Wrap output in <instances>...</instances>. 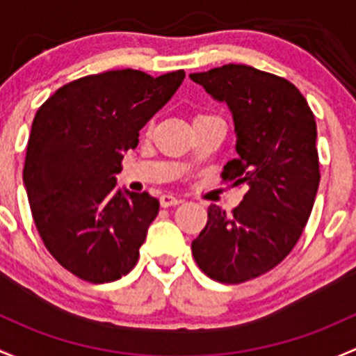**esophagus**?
<instances>
[{
    "label": "esophagus",
    "mask_w": 356,
    "mask_h": 356,
    "mask_svg": "<svg viewBox=\"0 0 356 356\" xmlns=\"http://www.w3.org/2000/svg\"><path fill=\"white\" fill-rule=\"evenodd\" d=\"M179 202H181V200L179 199H177V197H173V195H161V199H159V204H161V207H171V205H178Z\"/></svg>",
    "instance_id": "34e87169"
}]
</instances>
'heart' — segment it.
Instances as JSON below:
<instances>
[{
	"mask_svg": "<svg viewBox=\"0 0 356 356\" xmlns=\"http://www.w3.org/2000/svg\"><path fill=\"white\" fill-rule=\"evenodd\" d=\"M211 118H218V116L207 115V113H200V115L195 116V120H193V122H199V120H211Z\"/></svg>",
	"mask_w": 356,
	"mask_h": 356,
	"instance_id": "heart-1",
	"label": "heart"
}]
</instances>
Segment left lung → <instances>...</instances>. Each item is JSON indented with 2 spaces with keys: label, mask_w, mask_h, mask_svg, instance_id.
Listing matches in <instances>:
<instances>
[{
  "label": "left lung",
  "mask_w": 356,
  "mask_h": 356,
  "mask_svg": "<svg viewBox=\"0 0 356 356\" xmlns=\"http://www.w3.org/2000/svg\"><path fill=\"white\" fill-rule=\"evenodd\" d=\"M190 79L228 104L238 156L221 177L247 190L229 214L207 209L192 254L211 280L245 283L283 262L305 229L321 181L315 116L291 82L248 65H222Z\"/></svg>",
  "instance_id": "8db88e82"
}]
</instances>
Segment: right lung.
I'll use <instances>...</instances> for the list:
<instances>
[{"instance_id": "right-lung-1", "label": "right lung", "mask_w": 356, "mask_h": 356, "mask_svg": "<svg viewBox=\"0 0 356 356\" xmlns=\"http://www.w3.org/2000/svg\"><path fill=\"white\" fill-rule=\"evenodd\" d=\"M185 72L111 70L60 87L32 122L24 183L42 243L65 269L111 283L138 260L159 200L122 192L116 178L138 131L170 101Z\"/></svg>"}]
</instances>
